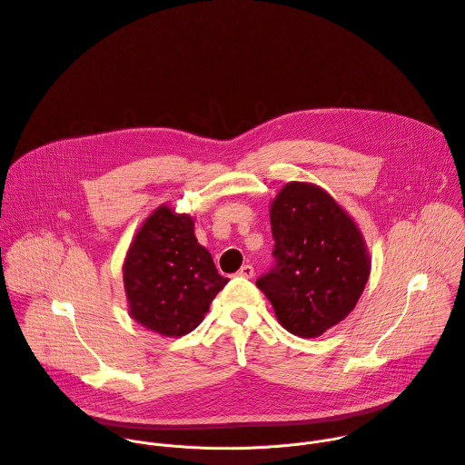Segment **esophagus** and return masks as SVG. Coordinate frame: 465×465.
I'll return each mask as SVG.
<instances>
[{
	"instance_id": "34e87169",
	"label": "esophagus",
	"mask_w": 465,
	"mask_h": 465,
	"mask_svg": "<svg viewBox=\"0 0 465 465\" xmlns=\"http://www.w3.org/2000/svg\"><path fill=\"white\" fill-rule=\"evenodd\" d=\"M237 276H239V278H246V280L253 278V267H252V264H242L241 271L237 272Z\"/></svg>"
}]
</instances>
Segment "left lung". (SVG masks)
<instances>
[{"label": "left lung", "mask_w": 465, "mask_h": 465, "mask_svg": "<svg viewBox=\"0 0 465 465\" xmlns=\"http://www.w3.org/2000/svg\"><path fill=\"white\" fill-rule=\"evenodd\" d=\"M276 267L257 280L289 333L316 339L357 305L371 271L359 224L325 189L285 183L271 203Z\"/></svg>", "instance_id": "1"}]
</instances>
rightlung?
<instances>
[{
	"mask_svg": "<svg viewBox=\"0 0 465 465\" xmlns=\"http://www.w3.org/2000/svg\"><path fill=\"white\" fill-rule=\"evenodd\" d=\"M228 282L196 241L194 219L167 204L143 221L123 262L128 314L162 337L191 333Z\"/></svg>",
	"mask_w": 465,
	"mask_h": 465,
	"instance_id": "add662e5",
	"label": "right lung"
}]
</instances>
